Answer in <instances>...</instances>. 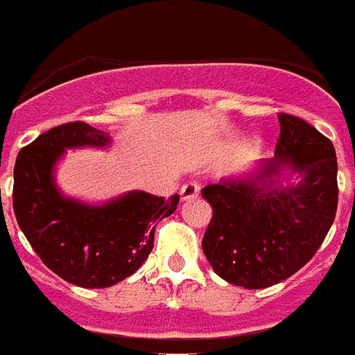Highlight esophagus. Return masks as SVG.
Returning a JSON list of instances; mask_svg holds the SVG:
<instances>
[{"instance_id": "34e87169", "label": "esophagus", "mask_w": 355, "mask_h": 355, "mask_svg": "<svg viewBox=\"0 0 355 355\" xmlns=\"http://www.w3.org/2000/svg\"><path fill=\"white\" fill-rule=\"evenodd\" d=\"M199 191H201V184L186 182L182 188H180V197H182V201H188V199H193V197L199 196Z\"/></svg>"}]
</instances>
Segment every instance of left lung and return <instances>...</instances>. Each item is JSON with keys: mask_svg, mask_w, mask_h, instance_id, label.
I'll return each mask as SVG.
<instances>
[{"mask_svg": "<svg viewBox=\"0 0 355 355\" xmlns=\"http://www.w3.org/2000/svg\"><path fill=\"white\" fill-rule=\"evenodd\" d=\"M277 119L274 158L201 191L212 207L202 251L221 279L243 288H266L296 274L322 245L337 212L334 143L304 119ZM292 174L300 175L297 183L290 182Z\"/></svg>", "mask_w": 355, "mask_h": 355, "instance_id": "left-lung-1", "label": "left lung"}]
</instances>
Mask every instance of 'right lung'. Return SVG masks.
I'll use <instances>...</instances> for the list:
<instances>
[{
  "label": "right lung",
  "instance_id": "right-lung-1",
  "mask_svg": "<svg viewBox=\"0 0 355 355\" xmlns=\"http://www.w3.org/2000/svg\"><path fill=\"white\" fill-rule=\"evenodd\" d=\"M112 137L87 123L40 134L18 153L12 207L21 232L53 274L83 288H105L135 274L154 245L156 221L177 210L178 196L128 191L102 205L64 197L53 169L67 148L107 147Z\"/></svg>",
  "mask_w": 355,
  "mask_h": 355
}]
</instances>
